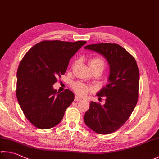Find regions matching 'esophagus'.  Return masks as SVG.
Instances as JSON below:
<instances>
[{
  "label": "esophagus",
  "instance_id": "34e87169",
  "mask_svg": "<svg viewBox=\"0 0 159 159\" xmlns=\"http://www.w3.org/2000/svg\"><path fill=\"white\" fill-rule=\"evenodd\" d=\"M82 100V98H80V96H78V95H75V99H74V100L75 101H77V102L80 101V100Z\"/></svg>",
  "mask_w": 159,
  "mask_h": 159
}]
</instances>
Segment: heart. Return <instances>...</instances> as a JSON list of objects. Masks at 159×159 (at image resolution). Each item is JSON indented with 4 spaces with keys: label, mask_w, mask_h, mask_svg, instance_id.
I'll list each match as a JSON object with an SVG mask.
<instances>
[{
    "label": "heart",
    "mask_w": 159,
    "mask_h": 159,
    "mask_svg": "<svg viewBox=\"0 0 159 159\" xmlns=\"http://www.w3.org/2000/svg\"><path fill=\"white\" fill-rule=\"evenodd\" d=\"M89 64L92 70L99 69L103 71L106 65L105 61L101 57H93L89 59ZM72 88L77 94L80 95H85L93 90L91 86L80 82H75L72 84Z\"/></svg>",
    "instance_id": "1"
}]
</instances>
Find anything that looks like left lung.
Segmentation results:
<instances>
[{
	"label": "left lung",
	"mask_w": 159,
	"mask_h": 159,
	"mask_svg": "<svg viewBox=\"0 0 159 159\" xmlns=\"http://www.w3.org/2000/svg\"><path fill=\"white\" fill-rule=\"evenodd\" d=\"M85 49L102 55L110 66L109 84L98 93L106 97L104 105L91 102L84 116L87 126L100 134L118 130L129 118L135 108L139 89V70L134 57L116 43L88 45Z\"/></svg>",
	"instance_id": "8db88e82"
}]
</instances>
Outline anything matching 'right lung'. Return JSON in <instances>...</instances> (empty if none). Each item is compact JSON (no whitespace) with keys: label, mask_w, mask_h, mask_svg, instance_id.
<instances>
[{"label":"right lung","mask_w":159,"mask_h":159,"mask_svg":"<svg viewBox=\"0 0 159 159\" xmlns=\"http://www.w3.org/2000/svg\"><path fill=\"white\" fill-rule=\"evenodd\" d=\"M86 41H43L30 49L18 68L16 95L26 118L41 129L56 126L74 100L69 89L52 85L66 71L70 58Z\"/></svg>","instance_id":"1"}]
</instances>
